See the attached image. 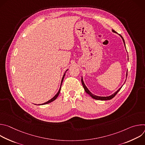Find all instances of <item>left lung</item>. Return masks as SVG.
Returning <instances> with one entry per match:
<instances>
[{
    "mask_svg": "<svg viewBox=\"0 0 145 145\" xmlns=\"http://www.w3.org/2000/svg\"><path fill=\"white\" fill-rule=\"evenodd\" d=\"M112 31L114 32V33H116L115 30H114L113 29H112ZM117 34H118V33H117ZM119 35L120 37L121 38V39H122V40H123V41L124 45H125V48H126V45H125V40H124L123 38L122 37V36H121V35H120V34H119ZM127 57H128V61H129V56H128ZM127 72H126V78H127ZM126 80H125V81H126ZM125 82H126V81H125ZM81 82H82V86H83V87H84V88L85 91H86L88 95H89L93 99H96V100H111V99H112L117 94V93L120 90V89L121 88L122 86H123V85L118 90H117L115 93H114L112 95H110V96H97V95H93V93H92L89 91V90L88 89V88L86 87V86L85 84H84L83 79H82V77H81Z\"/></svg>",
    "mask_w": 145,
    "mask_h": 145,
    "instance_id": "obj_1",
    "label": "left lung"
}]
</instances>
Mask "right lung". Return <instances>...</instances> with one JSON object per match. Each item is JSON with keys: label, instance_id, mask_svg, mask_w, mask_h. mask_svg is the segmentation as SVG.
Here are the masks:
<instances>
[{"label": "right lung", "instance_id": "1", "mask_svg": "<svg viewBox=\"0 0 145 145\" xmlns=\"http://www.w3.org/2000/svg\"><path fill=\"white\" fill-rule=\"evenodd\" d=\"M68 69H67V71H66V72H65V73H64V74L63 75V78H62V80H61V85H60V87H59V90H58V92L57 93V94L53 97V98H52L50 100H48V101H46V102H45V103H43V104H40V105H39V106L40 105H46V104H48V103H51V102H52L53 101H54V100H55L56 99H57V97H58V95H59V92H60V91H61V86H62V83H63V80H64V77H65V73H66V72H67V71H68Z\"/></svg>", "mask_w": 145, "mask_h": 145}]
</instances>
